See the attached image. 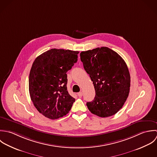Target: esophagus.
I'll use <instances>...</instances> for the list:
<instances>
[{"label":"esophagus","mask_w":157,"mask_h":157,"mask_svg":"<svg viewBox=\"0 0 157 157\" xmlns=\"http://www.w3.org/2000/svg\"><path fill=\"white\" fill-rule=\"evenodd\" d=\"M77 94H78V96L79 97H82V93L81 92H80L78 93Z\"/></svg>","instance_id":"1"}]
</instances>
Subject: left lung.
I'll use <instances>...</instances> for the list:
<instances>
[{
    "label": "left lung",
    "instance_id": "8db88e82",
    "mask_svg": "<svg viewBox=\"0 0 157 157\" xmlns=\"http://www.w3.org/2000/svg\"><path fill=\"white\" fill-rule=\"evenodd\" d=\"M81 61L93 81L95 97L87 106L91 113L105 118L117 113L128 96L130 76L124 59L105 47L82 52Z\"/></svg>",
    "mask_w": 157,
    "mask_h": 157
}]
</instances>
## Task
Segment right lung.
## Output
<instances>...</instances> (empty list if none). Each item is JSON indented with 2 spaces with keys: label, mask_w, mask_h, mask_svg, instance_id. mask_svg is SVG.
I'll return each mask as SVG.
<instances>
[{
  "label": "right lung",
  "mask_w": 157,
  "mask_h": 157,
  "mask_svg": "<svg viewBox=\"0 0 157 157\" xmlns=\"http://www.w3.org/2000/svg\"><path fill=\"white\" fill-rule=\"evenodd\" d=\"M79 52L53 48L37 56L29 75L32 102L44 117L56 120L67 115L75 99L67 90V72L78 61Z\"/></svg>",
  "instance_id": "obj_1"
}]
</instances>
